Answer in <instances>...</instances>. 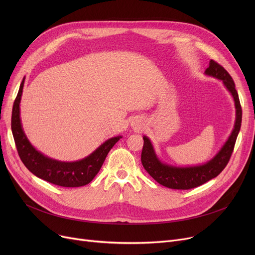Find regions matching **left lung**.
I'll return each mask as SVG.
<instances>
[{"label": "left lung", "instance_id": "left-lung-1", "mask_svg": "<svg viewBox=\"0 0 255 255\" xmlns=\"http://www.w3.org/2000/svg\"><path fill=\"white\" fill-rule=\"evenodd\" d=\"M205 73L209 76L222 80L225 88L232 94L236 106L235 127L229 139L226 140L215 157L203 165L188 167H177L162 163L157 158L151 140L146 136H143L141 163L144 169L156 182L167 187V188L188 190L205 184L213 178H216L229 163L235 148L241 123H242V107L240 104L234 79L221 65L213 60L210 61V65Z\"/></svg>", "mask_w": 255, "mask_h": 255}]
</instances>
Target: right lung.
<instances>
[{
  "mask_svg": "<svg viewBox=\"0 0 255 255\" xmlns=\"http://www.w3.org/2000/svg\"><path fill=\"white\" fill-rule=\"evenodd\" d=\"M23 83L24 77L20 84L15 101L13 103L11 118L12 134L22 163L33 175L51 184L62 187H80L89 184L95 178L107 154L121 136L107 139L92 154L78 161L62 162L44 156L31 144L21 127L19 103Z\"/></svg>",
  "mask_w": 255,
  "mask_h": 255,
  "instance_id": "1",
  "label": "right lung"
}]
</instances>
